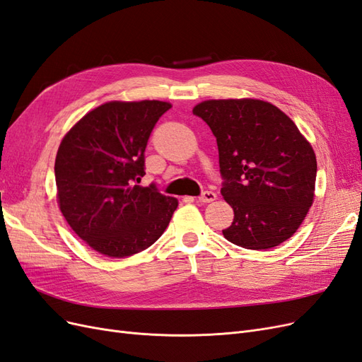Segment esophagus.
<instances>
[{"mask_svg":"<svg viewBox=\"0 0 362 362\" xmlns=\"http://www.w3.org/2000/svg\"><path fill=\"white\" fill-rule=\"evenodd\" d=\"M217 199V194L214 193V192H204L199 198H198V201L199 202H202V204H208V202H213V201H216Z\"/></svg>","mask_w":362,"mask_h":362,"instance_id":"34e87169","label":"esophagus"}]
</instances>
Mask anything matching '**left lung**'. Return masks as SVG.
<instances>
[{"instance_id": "left-lung-1", "label": "left lung", "mask_w": 362, "mask_h": 362, "mask_svg": "<svg viewBox=\"0 0 362 362\" xmlns=\"http://www.w3.org/2000/svg\"><path fill=\"white\" fill-rule=\"evenodd\" d=\"M211 128L234 221L223 237L270 249L298 231L314 202L317 160L293 120L267 101L208 100L193 107Z\"/></svg>"}]
</instances>
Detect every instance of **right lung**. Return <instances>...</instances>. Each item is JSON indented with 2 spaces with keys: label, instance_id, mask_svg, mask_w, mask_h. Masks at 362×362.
<instances>
[{
  "label": "right lung",
  "instance_id": "obj_1",
  "mask_svg": "<svg viewBox=\"0 0 362 362\" xmlns=\"http://www.w3.org/2000/svg\"><path fill=\"white\" fill-rule=\"evenodd\" d=\"M170 107L157 100L105 103L62 139L54 166L60 211L101 255L125 258L148 249L177 210V198L136 184L145 175L151 131Z\"/></svg>",
  "mask_w": 362,
  "mask_h": 362
}]
</instances>
